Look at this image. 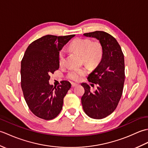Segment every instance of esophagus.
Here are the masks:
<instances>
[{
    "label": "esophagus",
    "instance_id": "obj_1",
    "mask_svg": "<svg viewBox=\"0 0 148 148\" xmlns=\"http://www.w3.org/2000/svg\"><path fill=\"white\" fill-rule=\"evenodd\" d=\"M71 84H72V87H75L77 85V84L75 83H71Z\"/></svg>",
    "mask_w": 148,
    "mask_h": 148
}]
</instances>
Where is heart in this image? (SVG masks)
Returning a JSON list of instances; mask_svg holds the SVG:
<instances>
[{
  "label": "heart",
  "mask_w": 148,
  "mask_h": 148,
  "mask_svg": "<svg viewBox=\"0 0 148 148\" xmlns=\"http://www.w3.org/2000/svg\"><path fill=\"white\" fill-rule=\"evenodd\" d=\"M71 49L82 55L84 63L91 66L98 65L101 61L103 56L102 45L99 42H93L88 39L77 38L72 40L70 45ZM65 51L62 49L58 54V61L60 65L64 64ZM86 72L83 69H71L68 72L67 77L75 81H79L86 74Z\"/></svg>",
  "instance_id": "obj_1"
}]
</instances>
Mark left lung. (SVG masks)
Returning a JSON list of instances; mask_svg holds the SVG:
<instances>
[{
	"label": "left lung",
	"instance_id": "left-lung-1",
	"mask_svg": "<svg viewBox=\"0 0 148 148\" xmlns=\"http://www.w3.org/2000/svg\"><path fill=\"white\" fill-rule=\"evenodd\" d=\"M83 36L99 40L103 49L101 61L88 77L89 82L98 85L96 90L92 92L88 84L81 83L84 88L81 97L84 112L90 118L100 119L114 111L121 97L125 81L124 55L117 40L108 33L95 31Z\"/></svg>",
	"mask_w": 148,
	"mask_h": 148
}]
</instances>
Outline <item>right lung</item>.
I'll list each match as a JSON object with an SVG mask.
<instances>
[{"label": "right lung", "mask_w": 148, "mask_h": 148, "mask_svg": "<svg viewBox=\"0 0 148 148\" xmlns=\"http://www.w3.org/2000/svg\"><path fill=\"white\" fill-rule=\"evenodd\" d=\"M75 35H47L28 46L21 63V85L25 100L33 114L46 120L54 119L62 109L71 84L67 81L53 86L49 74L59 69L58 54Z\"/></svg>", "instance_id": "1"}]
</instances>
